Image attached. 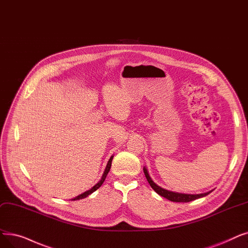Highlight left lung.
Masks as SVG:
<instances>
[{
  "label": "left lung",
  "mask_w": 248,
  "mask_h": 248,
  "mask_svg": "<svg viewBox=\"0 0 248 248\" xmlns=\"http://www.w3.org/2000/svg\"><path fill=\"white\" fill-rule=\"evenodd\" d=\"M144 170V173H145V176L149 182V185L151 186V187H152L159 196L163 197L171 202H191V201H195L197 199H200V198H202V197H206L208 196L209 193L212 192L211 191H208V192H203V193H199V195H189V193H181V192H175V191H171V190H168V189H165L163 187H161L159 186H157L155 182L152 180V178L150 177L149 173H148V170L146 167L143 168Z\"/></svg>",
  "instance_id": "obj_1"
}]
</instances>
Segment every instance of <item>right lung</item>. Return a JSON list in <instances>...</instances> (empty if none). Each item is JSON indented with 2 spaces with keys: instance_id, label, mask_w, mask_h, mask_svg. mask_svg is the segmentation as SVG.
Wrapping results in <instances>:
<instances>
[{
  "instance_id": "1",
  "label": "right lung",
  "mask_w": 248,
  "mask_h": 248,
  "mask_svg": "<svg viewBox=\"0 0 248 248\" xmlns=\"http://www.w3.org/2000/svg\"><path fill=\"white\" fill-rule=\"evenodd\" d=\"M112 159H113V156H111L110 157V159L108 160V162H107V165H106V168H105V170H104V172H103V174H102V177H101V179L98 181V184H96L92 188H90L89 190H87V191H85V192H83V193H81V195H79L78 197H76V198H74V199H72L71 201H78V200H82V199H84V198H87L89 195H91L92 192H94L95 190H97L101 186H102V184L104 182V180H105V178H106V175L108 174V172H109V170H110V167H111V162H112Z\"/></svg>"
}]
</instances>
